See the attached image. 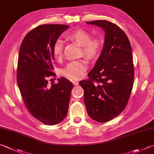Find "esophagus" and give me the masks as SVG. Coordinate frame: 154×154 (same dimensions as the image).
Returning <instances> with one entry per match:
<instances>
[{
    "mask_svg": "<svg viewBox=\"0 0 154 154\" xmlns=\"http://www.w3.org/2000/svg\"><path fill=\"white\" fill-rule=\"evenodd\" d=\"M72 83H73V85L74 86H77L78 85V81H76V80L72 81Z\"/></svg>",
    "mask_w": 154,
    "mask_h": 154,
    "instance_id": "1",
    "label": "esophagus"
}]
</instances>
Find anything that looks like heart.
Returning a JSON list of instances; mask_svg holds the SVG:
<instances>
[{
    "label": "heart",
    "instance_id": "b5f03b06",
    "mask_svg": "<svg viewBox=\"0 0 154 154\" xmlns=\"http://www.w3.org/2000/svg\"><path fill=\"white\" fill-rule=\"evenodd\" d=\"M67 38L72 42L81 46V55L88 60H93L99 56L102 50L103 42L99 37H92L88 32L83 29H78L67 35ZM63 51V44L62 41L57 40L53 46V54L55 57L60 59ZM88 68V63L85 60H79L68 63L62 70V74L70 80L80 79Z\"/></svg>",
    "mask_w": 154,
    "mask_h": 154
}]
</instances>
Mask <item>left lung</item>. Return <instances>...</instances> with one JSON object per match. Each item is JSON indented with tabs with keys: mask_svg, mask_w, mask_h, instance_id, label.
Segmentation results:
<instances>
[{
	"mask_svg": "<svg viewBox=\"0 0 154 154\" xmlns=\"http://www.w3.org/2000/svg\"><path fill=\"white\" fill-rule=\"evenodd\" d=\"M99 26L105 32L104 44L88 79L79 85L84 90V101L90 117L105 123L125 108L133 86L131 46L125 32L106 20L86 22Z\"/></svg>",
	"mask_w": 154,
	"mask_h": 154,
	"instance_id": "left-lung-1",
	"label": "left lung"
}]
</instances>
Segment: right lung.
<instances>
[{
    "mask_svg": "<svg viewBox=\"0 0 154 154\" xmlns=\"http://www.w3.org/2000/svg\"><path fill=\"white\" fill-rule=\"evenodd\" d=\"M69 27L59 24L37 26L26 35L19 49L17 81L23 102L31 115L42 123L54 125L68 113L73 85L66 78L48 86L53 72L54 44ZM52 80V79H51Z\"/></svg>",
    "mask_w": 154,
    "mask_h": 154,
    "instance_id": "obj_1",
    "label": "right lung"
}]
</instances>
